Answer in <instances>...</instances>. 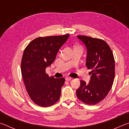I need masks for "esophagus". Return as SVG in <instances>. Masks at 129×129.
<instances>
[{"label": "esophagus", "instance_id": "34e87169", "mask_svg": "<svg viewBox=\"0 0 129 129\" xmlns=\"http://www.w3.org/2000/svg\"><path fill=\"white\" fill-rule=\"evenodd\" d=\"M72 79V78L71 77H65V80H66L67 81H71Z\"/></svg>", "mask_w": 129, "mask_h": 129}]
</instances>
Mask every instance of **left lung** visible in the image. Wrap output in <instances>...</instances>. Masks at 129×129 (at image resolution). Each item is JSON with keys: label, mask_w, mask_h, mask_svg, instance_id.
I'll return each instance as SVG.
<instances>
[{"label": "left lung", "mask_w": 129, "mask_h": 129, "mask_svg": "<svg viewBox=\"0 0 129 129\" xmlns=\"http://www.w3.org/2000/svg\"><path fill=\"white\" fill-rule=\"evenodd\" d=\"M87 49L86 66L91 69L90 81H80L76 94L80 101L95 105L102 101L112 88L115 77V61L110 47L103 40L86 36H77Z\"/></svg>", "instance_id": "1"}]
</instances>
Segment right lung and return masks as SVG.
Segmentation results:
<instances>
[{
  "mask_svg": "<svg viewBox=\"0 0 129 129\" xmlns=\"http://www.w3.org/2000/svg\"><path fill=\"white\" fill-rule=\"evenodd\" d=\"M69 37V34L39 37L30 41L24 51L21 75L28 95L39 106H51L60 99L65 78L49 77L45 69L51 66Z\"/></svg>",
  "mask_w": 129,
  "mask_h": 129,
  "instance_id": "add662e5",
  "label": "right lung"
}]
</instances>
